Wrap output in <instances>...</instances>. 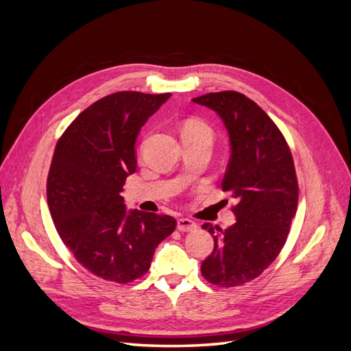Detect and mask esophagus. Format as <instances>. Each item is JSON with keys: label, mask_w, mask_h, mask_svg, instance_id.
I'll return each instance as SVG.
<instances>
[{"label": "esophagus", "mask_w": 351, "mask_h": 351, "mask_svg": "<svg viewBox=\"0 0 351 351\" xmlns=\"http://www.w3.org/2000/svg\"><path fill=\"white\" fill-rule=\"evenodd\" d=\"M177 228L180 231H195L197 228V224H196V222H193L192 219L180 218V219H177Z\"/></svg>", "instance_id": "34e87169"}]
</instances>
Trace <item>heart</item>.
Here are the masks:
<instances>
[{"instance_id": "heart-1", "label": "heart", "mask_w": 351, "mask_h": 351, "mask_svg": "<svg viewBox=\"0 0 351 351\" xmlns=\"http://www.w3.org/2000/svg\"><path fill=\"white\" fill-rule=\"evenodd\" d=\"M183 134L202 137V139H206L208 142H212V139H214V130H212V127L204 120L197 119H192L184 123Z\"/></svg>"}]
</instances>
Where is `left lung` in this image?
Instances as JSON below:
<instances>
[{
    "label": "left lung",
    "mask_w": 351,
    "mask_h": 351,
    "mask_svg": "<svg viewBox=\"0 0 351 351\" xmlns=\"http://www.w3.org/2000/svg\"><path fill=\"white\" fill-rule=\"evenodd\" d=\"M193 102L215 111L228 132L231 156L222 190L234 197L237 219L224 231L204 224L214 250L200 271L214 285H243L269 267L289 236L299 200L293 156L268 114L243 93H206Z\"/></svg>",
    "instance_id": "8db88e82"
}]
</instances>
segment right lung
Listing matches in <instances>:
<instances>
[{
    "label": "right lung",
    "instance_id": "obj_1",
    "mask_svg": "<svg viewBox=\"0 0 351 351\" xmlns=\"http://www.w3.org/2000/svg\"><path fill=\"white\" fill-rule=\"evenodd\" d=\"M171 93L117 92L80 112L57 142L47 199L58 236L82 267L120 284L141 278L176 230L169 215L127 210L120 195L136 171V139Z\"/></svg>",
    "mask_w": 351,
    "mask_h": 351
}]
</instances>
